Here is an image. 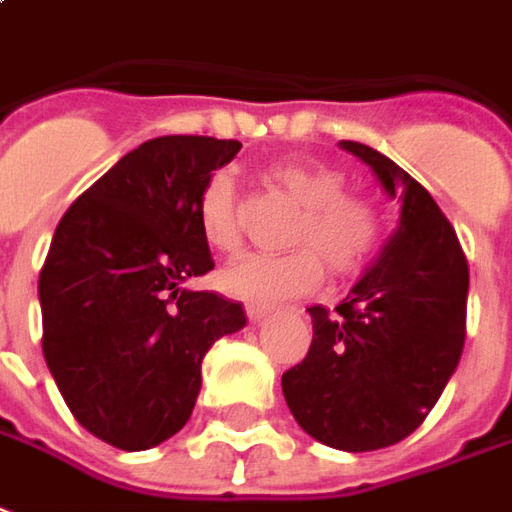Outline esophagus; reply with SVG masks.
I'll use <instances>...</instances> for the list:
<instances>
[{
    "label": "esophagus",
    "mask_w": 512,
    "mask_h": 512,
    "mask_svg": "<svg viewBox=\"0 0 512 512\" xmlns=\"http://www.w3.org/2000/svg\"><path fill=\"white\" fill-rule=\"evenodd\" d=\"M245 311H248L250 322H262V320H267L270 314H273V308L264 306V303H248V306H245Z\"/></svg>",
    "instance_id": "esophagus-1"
}]
</instances>
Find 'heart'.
Listing matches in <instances>:
<instances>
[{"label": "heart", "mask_w": 512, "mask_h": 512, "mask_svg": "<svg viewBox=\"0 0 512 512\" xmlns=\"http://www.w3.org/2000/svg\"><path fill=\"white\" fill-rule=\"evenodd\" d=\"M273 184L300 204V217L289 231L295 250L281 256L248 253L220 273L228 295L250 303H281L308 295L333 275H350L372 256L380 237V215L364 195L344 192V173L317 159H284L267 170ZM198 231L212 250L231 253L242 242L237 190L228 173H215L198 198Z\"/></svg>", "instance_id": "1"}]
</instances>
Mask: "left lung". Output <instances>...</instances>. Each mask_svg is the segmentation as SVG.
I'll return each mask as SVG.
<instances>
[{
	"label": "left lung",
	"mask_w": 512,
	"mask_h": 512,
	"mask_svg": "<svg viewBox=\"0 0 512 512\" xmlns=\"http://www.w3.org/2000/svg\"><path fill=\"white\" fill-rule=\"evenodd\" d=\"M339 146L364 162L400 223L350 295L311 306L314 339L281 378L297 424L320 444L372 452L408 438L458 369L466 342L469 264L433 195L400 165L353 140Z\"/></svg>",
	"instance_id": "8db88e82"
}]
</instances>
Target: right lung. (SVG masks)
I'll return each mask as SVG.
<instances>
[{"label":"right lung","instance_id":"right-lung-1","mask_svg":"<svg viewBox=\"0 0 512 512\" xmlns=\"http://www.w3.org/2000/svg\"><path fill=\"white\" fill-rule=\"evenodd\" d=\"M239 140L154 137L76 198L38 281L43 358L88 433L151 449L190 419L209 347L245 328L242 303L187 281L215 262L198 198Z\"/></svg>","mask_w":512,"mask_h":512}]
</instances>
